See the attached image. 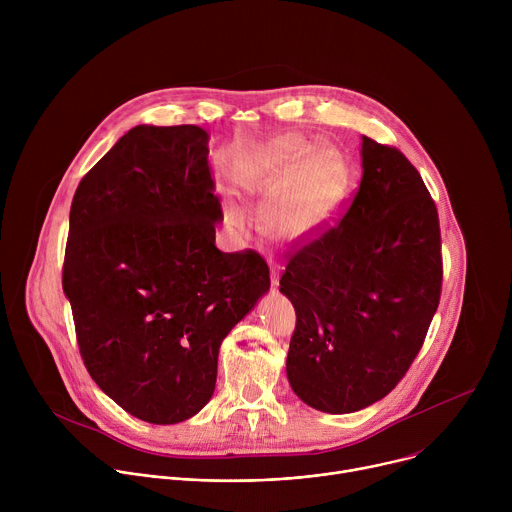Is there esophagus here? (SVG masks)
Masks as SVG:
<instances>
[{
  "label": "esophagus",
  "instance_id": "1",
  "mask_svg": "<svg viewBox=\"0 0 512 512\" xmlns=\"http://www.w3.org/2000/svg\"><path fill=\"white\" fill-rule=\"evenodd\" d=\"M279 283V269L275 265H271V287L275 289Z\"/></svg>",
  "mask_w": 512,
  "mask_h": 512
}]
</instances>
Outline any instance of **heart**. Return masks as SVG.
<instances>
[{
	"instance_id": "heart-1",
	"label": "heart",
	"mask_w": 512,
	"mask_h": 512,
	"mask_svg": "<svg viewBox=\"0 0 512 512\" xmlns=\"http://www.w3.org/2000/svg\"><path fill=\"white\" fill-rule=\"evenodd\" d=\"M342 180L344 168L334 148L291 135L245 172L243 186L275 237L300 239L330 214ZM227 221L235 229L247 227L245 214L237 208L229 210Z\"/></svg>"
}]
</instances>
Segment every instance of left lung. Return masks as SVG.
I'll use <instances>...</instances> for the list:
<instances>
[{
	"instance_id": "left-lung-1",
	"label": "left lung",
	"mask_w": 512,
	"mask_h": 512,
	"mask_svg": "<svg viewBox=\"0 0 512 512\" xmlns=\"http://www.w3.org/2000/svg\"><path fill=\"white\" fill-rule=\"evenodd\" d=\"M442 279L440 218L421 174L393 145L362 137L350 206L287 251L279 279L296 308L291 389L324 413H352L389 395L423 346Z\"/></svg>"
}]
</instances>
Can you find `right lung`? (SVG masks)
Listing matches in <instances>:
<instances>
[{
  "label": "right lung",
  "mask_w": 512,
  "mask_h": 512,
  "mask_svg": "<svg viewBox=\"0 0 512 512\" xmlns=\"http://www.w3.org/2000/svg\"><path fill=\"white\" fill-rule=\"evenodd\" d=\"M208 135L137 125L83 176L70 204L62 289L93 381L156 425L198 413L218 348L269 289L253 249L223 253Z\"/></svg>",
  "instance_id": "right-lung-1"
}]
</instances>
